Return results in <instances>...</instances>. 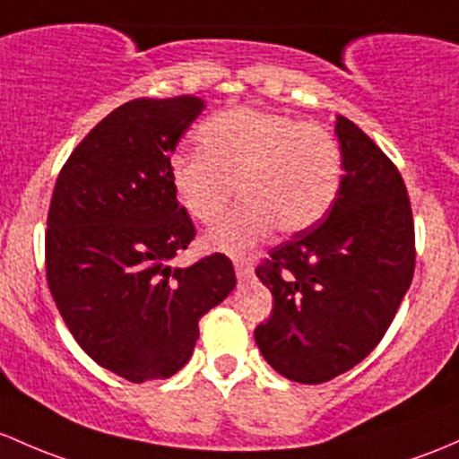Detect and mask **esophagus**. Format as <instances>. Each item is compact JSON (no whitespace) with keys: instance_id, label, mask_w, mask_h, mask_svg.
Masks as SVG:
<instances>
[{"instance_id":"34e87169","label":"esophagus","mask_w":459,"mask_h":459,"mask_svg":"<svg viewBox=\"0 0 459 459\" xmlns=\"http://www.w3.org/2000/svg\"><path fill=\"white\" fill-rule=\"evenodd\" d=\"M235 273H238V279H248L250 273H253V268H250L246 262H235Z\"/></svg>"}]
</instances>
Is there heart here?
<instances>
[{
    "label": "heart",
    "instance_id": "heart-1",
    "mask_svg": "<svg viewBox=\"0 0 459 459\" xmlns=\"http://www.w3.org/2000/svg\"><path fill=\"white\" fill-rule=\"evenodd\" d=\"M200 152L178 153L169 165L173 191L186 213L215 224L233 200V213L206 235V246L244 255L273 233H303L334 204L343 156L330 129L266 109H221L197 129Z\"/></svg>",
    "mask_w": 459,
    "mask_h": 459
}]
</instances>
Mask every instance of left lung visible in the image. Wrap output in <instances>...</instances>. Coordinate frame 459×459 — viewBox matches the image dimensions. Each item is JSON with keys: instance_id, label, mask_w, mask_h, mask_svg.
Returning a JSON list of instances; mask_svg holds the SVG:
<instances>
[{"instance_id": "1", "label": "left lung", "mask_w": 459, "mask_h": 459, "mask_svg": "<svg viewBox=\"0 0 459 459\" xmlns=\"http://www.w3.org/2000/svg\"><path fill=\"white\" fill-rule=\"evenodd\" d=\"M336 136L345 176L332 209L255 268L273 292L255 341L270 368L303 385L336 378L380 343L416 268L411 202L398 167L345 116L336 118Z\"/></svg>"}]
</instances>
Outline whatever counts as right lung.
Returning a JSON list of instances; mask_svg holds the SVG:
<instances>
[{
	"label": "right lung",
	"instance_id": "add662e5",
	"mask_svg": "<svg viewBox=\"0 0 459 459\" xmlns=\"http://www.w3.org/2000/svg\"><path fill=\"white\" fill-rule=\"evenodd\" d=\"M202 108L197 96L120 105L76 144L52 191L48 288L85 354L132 383L185 368L200 318L238 283L221 253L169 264L195 238L169 165Z\"/></svg>",
	"mask_w": 459,
	"mask_h": 459
}]
</instances>
